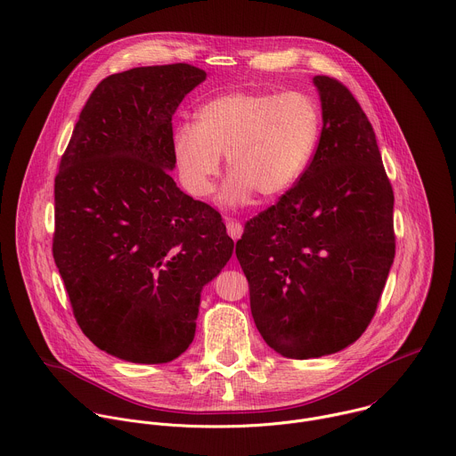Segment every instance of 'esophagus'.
I'll return each instance as SVG.
<instances>
[{
	"instance_id": "obj_1",
	"label": "esophagus",
	"mask_w": 456,
	"mask_h": 456,
	"mask_svg": "<svg viewBox=\"0 0 456 456\" xmlns=\"http://www.w3.org/2000/svg\"><path fill=\"white\" fill-rule=\"evenodd\" d=\"M226 230H228V235L233 239V240H239L240 235H242V224L239 221H233V219H228L226 217Z\"/></svg>"
}]
</instances>
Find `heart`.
Returning <instances> with one entry per match:
<instances>
[{"label":"heart","mask_w":456,"mask_h":456,"mask_svg":"<svg viewBox=\"0 0 456 456\" xmlns=\"http://www.w3.org/2000/svg\"><path fill=\"white\" fill-rule=\"evenodd\" d=\"M194 127L179 126L172 152L181 183L194 198L216 191L221 156L230 172L219 201L244 207L288 194L304 175L322 127L318 104L300 91H232L205 102Z\"/></svg>","instance_id":"b5f03b06"}]
</instances>
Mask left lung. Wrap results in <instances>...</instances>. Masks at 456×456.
Returning a JSON list of instances; mask_svg holds the SVG:
<instances>
[{
    "label": "left lung",
    "mask_w": 456,
    "mask_h": 456,
    "mask_svg": "<svg viewBox=\"0 0 456 456\" xmlns=\"http://www.w3.org/2000/svg\"><path fill=\"white\" fill-rule=\"evenodd\" d=\"M313 82L323 120L316 152L235 246L255 325L291 359L339 352L365 332L395 256L394 191L372 124L341 82Z\"/></svg>",
    "instance_id": "left-lung-1"
}]
</instances>
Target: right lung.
Instances as JSON below:
<instances>
[{"label": "right lung", "instance_id": "add662e5", "mask_svg": "<svg viewBox=\"0 0 456 456\" xmlns=\"http://www.w3.org/2000/svg\"><path fill=\"white\" fill-rule=\"evenodd\" d=\"M205 78L183 62L110 75L61 158L53 258L82 332L124 361L183 354L233 253L219 212L170 177L172 117Z\"/></svg>", "mask_w": 456, "mask_h": 456}]
</instances>
